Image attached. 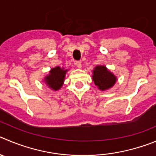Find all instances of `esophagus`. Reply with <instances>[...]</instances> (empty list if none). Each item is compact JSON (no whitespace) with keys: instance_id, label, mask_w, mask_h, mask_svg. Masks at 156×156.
I'll list each match as a JSON object with an SVG mask.
<instances>
[{"instance_id":"34e87169","label":"esophagus","mask_w":156,"mask_h":156,"mask_svg":"<svg viewBox=\"0 0 156 156\" xmlns=\"http://www.w3.org/2000/svg\"><path fill=\"white\" fill-rule=\"evenodd\" d=\"M75 65H76L78 68H81V62H80V61H77V62H75Z\"/></svg>"}]
</instances>
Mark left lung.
Instances as JSON below:
<instances>
[{"mask_svg":"<svg viewBox=\"0 0 156 156\" xmlns=\"http://www.w3.org/2000/svg\"><path fill=\"white\" fill-rule=\"evenodd\" d=\"M92 79L95 85H97L100 90L104 91L115 85L116 77L105 66H97L93 71Z\"/></svg>","mask_w":156,"mask_h":156,"instance_id":"8db88e82","label":"left lung"}]
</instances>
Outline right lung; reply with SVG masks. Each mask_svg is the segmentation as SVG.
I'll return each mask as SVG.
<instances>
[{
    "label": "right lung",
    "instance_id": "right-lung-1",
    "mask_svg": "<svg viewBox=\"0 0 156 156\" xmlns=\"http://www.w3.org/2000/svg\"><path fill=\"white\" fill-rule=\"evenodd\" d=\"M66 72L67 70H64L63 68H61L58 66L55 68H52L49 75L46 76L45 78V82L47 83L48 87H50L51 89L55 90V91L60 89L61 87L63 85Z\"/></svg>",
    "mask_w": 156,
    "mask_h": 156
}]
</instances>
